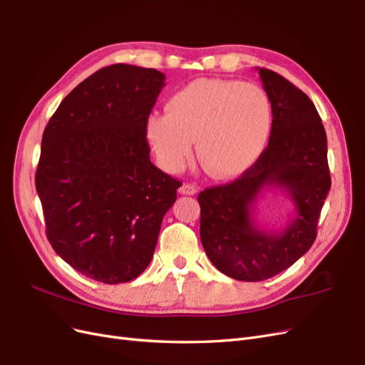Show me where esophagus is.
I'll list each match as a JSON object with an SVG mask.
<instances>
[{"instance_id":"1","label":"esophagus","mask_w":365,"mask_h":365,"mask_svg":"<svg viewBox=\"0 0 365 365\" xmlns=\"http://www.w3.org/2000/svg\"><path fill=\"white\" fill-rule=\"evenodd\" d=\"M180 193L185 195V196H193V195H196V187L192 184H182L180 187Z\"/></svg>"}]
</instances>
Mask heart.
Returning <instances> with one entry per match:
<instances>
[{
  "instance_id": "1",
  "label": "heart",
  "mask_w": 365,
  "mask_h": 365,
  "mask_svg": "<svg viewBox=\"0 0 365 365\" xmlns=\"http://www.w3.org/2000/svg\"><path fill=\"white\" fill-rule=\"evenodd\" d=\"M272 106L264 88L227 79H197L175 93L166 113H151L145 136L158 165L180 172L192 158L218 180L249 169L264 151Z\"/></svg>"
}]
</instances>
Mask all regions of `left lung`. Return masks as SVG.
I'll list each match as a JSON object with an SVG mask.
<instances>
[{
	"label": "left lung",
	"instance_id": "obj_1",
	"mask_svg": "<svg viewBox=\"0 0 365 365\" xmlns=\"http://www.w3.org/2000/svg\"><path fill=\"white\" fill-rule=\"evenodd\" d=\"M256 70L272 106L268 147L240 178L197 197L203 250L240 282L271 279L310 250L331 188L327 133L313 101L279 73ZM265 187H282L294 203L280 231H264L252 217Z\"/></svg>",
	"mask_w": 365,
	"mask_h": 365
}]
</instances>
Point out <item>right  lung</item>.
<instances>
[{"label": "right lung", "instance_id": "right-lung-1", "mask_svg": "<svg viewBox=\"0 0 365 365\" xmlns=\"http://www.w3.org/2000/svg\"><path fill=\"white\" fill-rule=\"evenodd\" d=\"M165 86L155 68L113 64L82 81L41 139L36 188L53 250L82 275L127 283L153 259L181 182L150 160L145 124Z\"/></svg>", "mask_w": 365, "mask_h": 365}]
</instances>
